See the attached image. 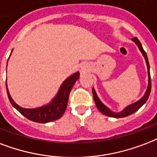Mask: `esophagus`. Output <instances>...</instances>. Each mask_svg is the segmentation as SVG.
Returning <instances> with one entry per match:
<instances>
[{
    "label": "esophagus",
    "instance_id": "1",
    "mask_svg": "<svg viewBox=\"0 0 157 157\" xmlns=\"http://www.w3.org/2000/svg\"><path fill=\"white\" fill-rule=\"evenodd\" d=\"M81 69H82V70H84V67H81Z\"/></svg>",
    "mask_w": 157,
    "mask_h": 157
}]
</instances>
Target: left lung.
<instances>
[{
	"label": "left lung",
	"instance_id": "8db88e82",
	"mask_svg": "<svg viewBox=\"0 0 157 157\" xmlns=\"http://www.w3.org/2000/svg\"><path fill=\"white\" fill-rule=\"evenodd\" d=\"M132 40L134 42L136 45L138 47V48L142 52V56L144 57L146 61V63H147V73H148V85H147V90H146L145 94L144 95L142 96L139 100H137V102L132 103L131 105H128L124 109H123L120 112H118V113H116V112H113L111 109H109L107 106H105L102 102H101V100L99 99L98 97L97 94H96V92L94 90V89L93 88L92 89V92H93V97H94V103H95V105H96V107L99 110L103 113V114H105L106 116H109V117H113V118H124V117H127V116L131 115L132 113H135L136 111H137L140 108L142 107V105H144L146 102H147V100L148 97H149V95H150L151 93V76H150V66H149V62H148V58L147 56V53L143 49V48L142 46V44L140 43V41L137 39V38H133V39H132Z\"/></svg>",
	"mask_w": 157,
	"mask_h": 157
}]
</instances>
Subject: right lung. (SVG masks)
Returning a JSON list of instances; mask_svg holds the SVG:
<instances>
[{
	"label": "right lung",
	"instance_id": "right-lung-1",
	"mask_svg": "<svg viewBox=\"0 0 157 157\" xmlns=\"http://www.w3.org/2000/svg\"><path fill=\"white\" fill-rule=\"evenodd\" d=\"M79 76H80V73L79 71H76V73L72 74L71 76L67 77L61 85L57 94L51 100V102L45 105H43L41 107L34 108V109H25V108L20 107V105H18L13 100L10 96L6 84L8 98H9L10 104L13 105V107L15 108L22 115H24L29 120L36 122V123H40V124L49 123V122L57 120L63 115L67 106L71 90L72 89L74 84L76 83V81L79 79Z\"/></svg>",
	"mask_w": 157,
	"mask_h": 157
}]
</instances>
